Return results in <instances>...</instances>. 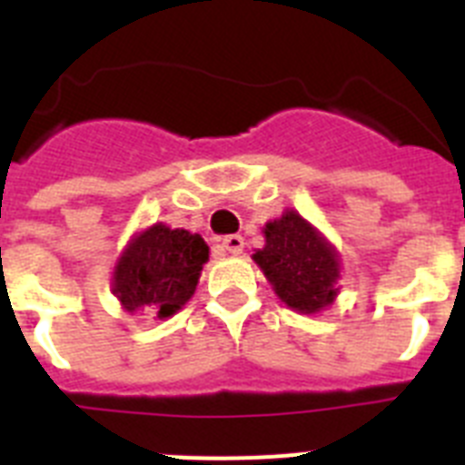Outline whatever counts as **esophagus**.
Returning <instances> with one entry per match:
<instances>
[{
  "label": "esophagus",
  "mask_w": 465,
  "mask_h": 465,
  "mask_svg": "<svg viewBox=\"0 0 465 465\" xmlns=\"http://www.w3.org/2000/svg\"><path fill=\"white\" fill-rule=\"evenodd\" d=\"M223 247H225V252L232 253V256H237V253H242V249H244V240H242L240 235H228V237H223Z\"/></svg>",
  "instance_id": "34e87169"
}]
</instances>
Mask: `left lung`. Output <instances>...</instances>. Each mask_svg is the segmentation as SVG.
<instances>
[{
	"mask_svg": "<svg viewBox=\"0 0 465 465\" xmlns=\"http://www.w3.org/2000/svg\"><path fill=\"white\" fill-rule=\"evenodd\" d=\"M265 247L253 253L263 275L292 311H324L339 293L336 249L301 213L284 212L263 228Z\"/></svg>",
	"mask_w": 465,
	"mask_h": 465,
	"instance_id": "8db88e82",
	"label": "left lung"
}]
</instances>
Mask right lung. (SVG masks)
I'll return each instance as SVG.
<instances>
[{"instance_id":"right-lung-1","label":"right lung","mask_w":465,"mask_h":465,"mask_svg":"<svg viewBox=\"0 0 465 465\" xmlns=\"http://www.w3.org/2000/svg\"><path fill=\"white\" fill-rule=\"evenodd\" d=\"M209 247L200 235L154 223L136 232L117 259L113 293L126 312L148 311L164 320L193 299Z\"/></svg>"}]
</instances>
